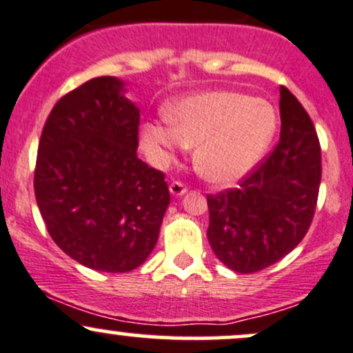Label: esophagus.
<instances>
[{
  "mask_svg": "<svg viewBox=\"0 0 353 353\" xmlns=\"http://www.w3.org/2000/svg\"><path fill=\"white\" fill-rule=\"evenodd\" d=\"M169 191H170V194H172L174 197H181V196L185 194L188 188H185L183 183H177V181H174V183L169 185Z\"/></svg>",
  "mask_w": 353,
  "mask_h": 353,
  "instance_id": "34e87169",
  "label": "esophagus"
}]
</instances>
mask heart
<instances>
[{
	"mask_svg": "<svg viewBox=\"0 0 353 353\" xmlns=\"http://www.w3.org/2000/svg\"><path fill=\"white\" fill-rule=\"evenodd\" d=\"M168 123L145 122L144 149L157 165L181 145L192 149L196 172L208 183L231 185L246 176L268 149L276 112L265 100L236 92H201L165 107Z\"/></svg>",
	"mask_w": 353,
	"mask_h": 353,
	"instance_id": "heart-1",
	"label": "heart"
}]
</instances>
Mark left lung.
<instances>
[{
    "instance_id": "8db88e82",
    "label": "left lung",
    "mask_w": 353,
    "mask_h": 353,
    "mask_svg": "<svg viewBox=\"0 0 353 353\" xmlns=\"http://www.w3.org/2000/svg\"><path fill=\"white\" fill-rule=\"evenodd\" d=\"M281 132L270 154L239 189L208 196V239L236 273H254L280 261L305 238L321 179V152L312 119L288 88L280 87Z\"/></svg>"
}]
</instances>
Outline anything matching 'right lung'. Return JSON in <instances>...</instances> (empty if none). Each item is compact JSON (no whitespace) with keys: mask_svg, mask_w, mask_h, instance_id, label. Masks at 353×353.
<instances>
[{"mask_svg":"<svg viewBox=\"0 0 353 353\" xmlns=\"http://www.w3.org/2000/svg\"><path fill=\"white\" fill-rule=\"evenodd\" d=\"M125 92L117 77H97L61 97L34 169V196L53 241L105 273L149 258L170 203L164 174L137 157L141 114Z\"/></svg>","mask_w":353,"mask_h":353,"instance_id":"add662e5","label":"right lung"}]
</instances>
